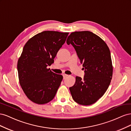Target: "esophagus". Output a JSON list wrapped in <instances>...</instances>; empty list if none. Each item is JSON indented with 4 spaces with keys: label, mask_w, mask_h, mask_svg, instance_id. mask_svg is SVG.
<instances>
[{
    "label": "esophagus",
    "mask_w": 131,
    "mask_h": 131,
    "mask_svg": "<svg viewBox=\"0 0 131 131\" xmlns=\"http://www.w3.org/2000/svg\"><path fill=\"white\" fill-rule=\"evenodd\" d=\"M63 79H66L67 77H68V75L67 74H63Z\"/></svg>",
    "instance_id": "1"
}]
</instances>
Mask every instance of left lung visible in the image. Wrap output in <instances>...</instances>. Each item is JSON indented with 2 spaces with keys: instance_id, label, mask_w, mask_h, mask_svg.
Masks as SVG:
<instances>
[{
  "instance_id": "8db88e82",
  "label": "left lung",
  "mask_w": 131,
  "mask_h": 131,
  "mask_svg": "<svg viewBox=\"0 0 131 131\" xmlns=\"http://www.w3.org/2000/svg\"><path fill=\"white\" fill-rule=\"evenodd\" d=\"M67 43L74 47L85 70L84 78L76 77L74 85L69 88L72 98L79 104H92L103 96L112 79L109 47L100 37L89 31L72 33Z\"/></svg>"
}]
</instances>
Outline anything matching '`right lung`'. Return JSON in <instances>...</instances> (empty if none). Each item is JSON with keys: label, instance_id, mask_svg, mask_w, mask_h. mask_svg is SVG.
Instances as JSON below:
<instances>
[{"label": "right lung", "instance_id": "obj_1", "mask_svg": "<svg viewBox=\"0 0 131 131\" xmlns=\"http://www.w3.org/2000/svg\"><path fill=\"white\" fill-rule=\"evenodd\" d=\"M69 33L43 31L28 41L17 62L19 84L27 97L39 104L54 98L63 76L47 68L54 62Z\"/></svg>", "mask_w": 131, "mask_h": 131}]
</instances>
